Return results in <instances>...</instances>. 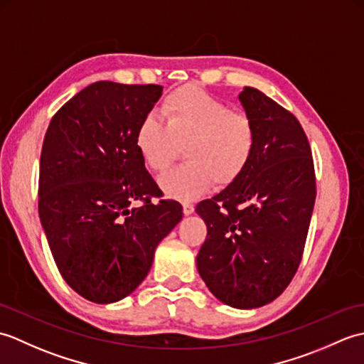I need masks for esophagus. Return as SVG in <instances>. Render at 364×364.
<instances>
[{
	"label": "esophagus",
	"mask_w": 364,
	"mask_h": 364,
	"mask_svg": "<svg viewBox=\"0 0 364 364\" xmlns=\"http://www.w3.org/2000/svg\"><path fill=\"white\" fill-rule=\"evenodd\" d=\"M194 210H196V208H194V205H192V203H183V213H184V215H189V214H192V213H194Z\"/></svg>",
	"instance_id": "esophagus-1"
}]
</instances>
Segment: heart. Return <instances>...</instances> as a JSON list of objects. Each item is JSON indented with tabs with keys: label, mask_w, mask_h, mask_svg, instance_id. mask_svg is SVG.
<instances>
[{
	"label": "heart",
	"mask_w": 364,
	"mask_h": 364,
	"mask_svg": "<svg viewBox=\"0 0 364 364\" xmlns=\"http://www.w3.org/2000/svg\"><path fill=\"white\" fill-rule=\"evenodd\" d=\"M161 117L145 115L134 144L153 172H164L184 146L188 161L159 178L167 196L194 200L214 183L231 186L252 164L258 146L255 122L205 90L196 86L172 90L162 100Z\"/></svg>",
	"instance_id": "heart-1"
}]
</instances>
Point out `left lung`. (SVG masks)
I'll return each instance as SVG.
<instances>
[{
  "instance_id": "left-lung-1",
  "label": "left lung",
  "mask_w": 364,
  "mask_h": 364,
  "mask_svg": "<svg viewBox=\"0 0 364 364\" xmlns=\"http://www.w3.org/2000/svg\"><path fill=\"white\" fill-rule=\"evenodd\" d=\"M239 100L257 125V153L236 183L197 205L208 227L197 269L223 304L258 308L280 296L297 272L316 173L296 115L253 87H245Z\"/></svg>"
}]
</instances>
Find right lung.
<instances>
[{
    "label": "right lung",
    "instance_id": "obj_1",
    "mask_svg": "<svg viewBox=\"0 0 364 364\" xmlns=\"http://www.w3.org/2000/svg\"><path fill=\"white\" fill-rule=\"evenodd\" d=\"M161 94L156 84L98 81L68 100L46 129L38 215L65 283L95 304L129 296L183 218L180 203L161 200L134 144Z\"/></svg>",
    "mask_w": 364,
    "mask_h": 364
}]
</instances>
